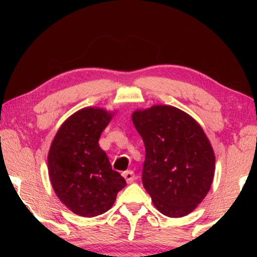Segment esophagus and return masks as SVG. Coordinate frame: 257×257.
<instances>
[{
  "instance_id": "esophagus-1",
  "label": "esophagus",
  "mask_w": 257,
  "mask_h": 257,
  "mask_svg": "<svg viewBox=\"0 0 257 257\" xmlns=\"http://www.w3.org/2000/svg\"><path fill=\"white\" fill-rule=\"evenodd\" d=\"M122 176L125 179V181H127V184H132V182H134L135 180V175L133 171H125L122 173Z\"/></svg>"
}]
</instances>
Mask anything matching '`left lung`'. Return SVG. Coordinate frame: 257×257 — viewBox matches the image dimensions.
Returning <instances> with one entry per match:
<instances>
[{"mask_svg":"<svg viewBox=\"0 0 257 257\" xmlns=\"http://www.w3.org/2000/svg\"><path fill=\"white\" fill-rule=\"evenodd\" d=\"M132 119L145 145L142 180L154 206L170 217L189 214L214 178V151L203 128L170 105L136 110Z\"/></svg>","mask_w":257,"mask_h":257,"instance_id":"1","label":"left lung"}]
</instances>
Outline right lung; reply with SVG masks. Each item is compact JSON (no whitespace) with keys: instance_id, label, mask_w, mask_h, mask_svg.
Here are the masks:
<instances>
[{"instance_id":"1","label":"right lung","mask_w":257,"mask_h":257,"mask_svg":"<svg viewBox=\"0 0 257 257\" xmlns=\"http://www.w3.org/2000/svg\"><path fill=\"white\" fill-rule=\"evenodd\" d=\"M114 113L102 107L81 108L61 124L51 144L47 169L52 187L62 204L77 215L103 214L125 187V180L112 170L98 145Z\"/></svg>"}]
</instances>
